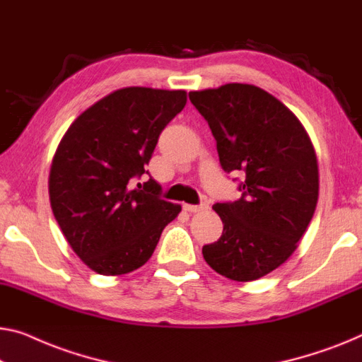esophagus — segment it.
I'll return each instance as SVG.
<instances>
[{
	"label": "esophagus",
	"mask_w": 362,
	"mask_h": 362,
	"mask_svg": "<svg viewBox=\"0 0 362 362\" xmlns=\"http://www.w3.org/2000/svg\"><path fill=\"white\" fill-rule=\"evenodd\" d=\"M183 209L190 213H198V211H204L208 209V203H199V204H183Z\"/></svg>",
	"instance_id": "obj_1"
}]
</instances>
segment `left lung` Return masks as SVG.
Here are the masks:
<instances>
[{"label":"left lung","instance_id":"1","mask_svg":"<svg viewBox=\"0 0 362 362\" xmlns=\"http://www.w3.org/2000/svg\"><path fill=\"white\" fill-rule=\"evenodd\" d=\"M224 172H242V197L216 203L223 235L203 247L216 273L253 281L293 255L319 198V165L304 127L276 97L252 84L193 90Z\"/></svg>","mask_w":362,"mask_h":362}]
</instances>
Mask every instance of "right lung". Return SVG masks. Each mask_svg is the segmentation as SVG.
Here are the masks:
<instances>
[{
	"label": "right lung",
	"instance_id": "1",
	"mask_svg": "<svg viewBox=\"0 0 362 362\" xmlns=\"http://www.w3.org/2000/svg\"><path fill=\"white\" fill-rule=\"evenodd\" d=\"M185 104V90L118 89L64 133L48 179L50 203L71 249L95 273L143 267L180 213L153 177L139 180L159 134Z\"/></svg>",
	"mask_w": 362,
	"mask_h": 362
}]
</instances>
